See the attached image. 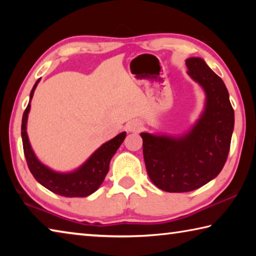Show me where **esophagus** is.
<instances>
[{"label": "esophagus", "mask_w": 256, "mask_h": 256, "mask_svg": "<svg viewBox=\"0 0 256 256\" xmlns=\"http://www.w3.org/2000/svg\"><path fill=\"white\" fill-rule=\"evenodd\" d=\"M141 128H142L141 123L136 122V120H134V122H131L128 124V130L130 132H138L141 130Z\"/></svg>", "instance_id": "obj_1"}]
</instances>
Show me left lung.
<instances>
[{"label":"left lung","mask_w":256,"mask_h":256,"mask_svg":"<svg viewBox=\"0 0 256 256\" xmlns=\"http://www.w3.org/2000/svg\"><path fill=\"white\" fill-rule=\"evenodd\" d=\"M188 74L206 94V110L196 126L180 138L141 133L148 175L160 190L190 192L214 180L226 164L234 130V110L219 76L198 58L186 60Z\"/></svg>","instance_id":"1"}]
</instances>
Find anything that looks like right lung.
Returning <instances> with one entry per match:
<instances>
[{"label":"right lung","instance_id":"obj_1","mask_svg":"<svg viewBox=\"0 0 256 256\" xmlns=\"http://www.w3.org/2000/svg\"><path fill=\"white\" fill-rule=\"evenodd\" d=\"M38 82L40 80L36 81L32 92H30V100L34 96V92ZM30 100L27 108L24 110L22 124H21L24 152L30 172L38 183L58 196L66 198H86L90 196L102 183L104 178L110 170V159L116 150L120 148V146L122 144L126 133H120L118 136L104 144L78 170L68 172V174H60V172L50 170V168L44 166L36 158L32 146H30L27 131H26L28 112L30 110Z\"/></svg>","mask_w":256,"mask_h":256}]
</instances>
